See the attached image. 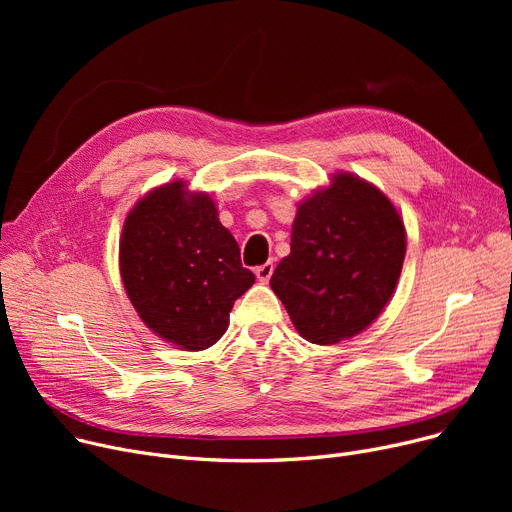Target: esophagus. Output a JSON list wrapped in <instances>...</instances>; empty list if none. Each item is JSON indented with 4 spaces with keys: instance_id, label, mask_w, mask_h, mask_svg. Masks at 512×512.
Masks as SVG:
<instances>
[{
    "instance_id": "1",
    "label": "esophagus",
    "mask_w": 512,
    "mask_h": 512,
    "mask_svg": "<svg viewBox=\"0 0 512 512\" xmlns=\"http://www.w3.org/2000/svg\"><path fill=\"white\" fill-rule=\"evenodd\" d=\"M272 274H274V263L272 261H267V263H263V265H259L257 270H255V276H257V280L259 282H270V278H272Z\"/></svg>"
}]
</instances>
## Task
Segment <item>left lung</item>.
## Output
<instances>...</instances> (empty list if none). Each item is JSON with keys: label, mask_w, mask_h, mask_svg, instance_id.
<instances>
[{"label": "left lung", "mask_w": 512, "mask_h": 512, "mask_svg": "<svg viewBox=\"0 0 512 512\" xmlns=\"http://www.w3.org/2000/svg\"><path fill=\"white\" fill-rule=\"evenodd\" d=\"M405 251V226L390 199L357 176L336 174L299 205L290 255L270 286L305 340L336 344L382 313Z\"/></svg>", "instance_id": "left-lung-1"}]
</instances>
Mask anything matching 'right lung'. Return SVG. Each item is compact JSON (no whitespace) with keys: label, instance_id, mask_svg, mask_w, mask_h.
<instances>
[{"label":"right lung","instance_id":"right-lung-1","mask_svg":"<svg viewBox=\"0 0 512 512\" xmlns=\"http://www.w3.org/2000/svg\"><path fill=\"white\" fill-rule=\"evenodd\" d=\"M120 274L145 324L186 351L218 342L234 301L255 282L215 203L182 180L155 188L128 213Z\"/></svg>","mask_w":512,"mask_h":512}]
</instances>
